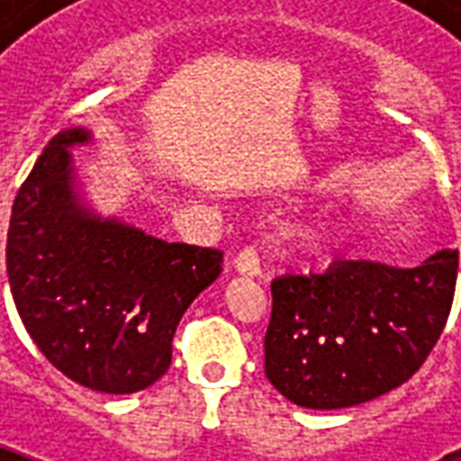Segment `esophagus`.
I'll list each match as a JSON object with an SVG mask.
<instances>
[{
	"mask_svg": "<svg viewBox=\"0 0 461 461\" xmlns=\"http://www.w3.org/2000/svg\"><path fill=\"white\" fill-rule=\"evenodd\" d=\"M233 267L235 272H240L245 277H260L263 275V270H260V258H258L255 248H243L240 253L235 255Z\"/></svg>",
	"mask_w": 461,
	"mask_h": 461,
	"instance_id": "obj_1",
	"label": "esophagus"
}]
</instances>
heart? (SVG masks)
Returning a JSON list of instances; mask_svg holds the SVG:
<instances>
[{"instance_id":"obj_1","label":"heart","mask_w":461,"mask_h":461,"mask_svg":"<svg viewBox=\"0 0 461 461\" xmlns=\"http://www.w3.org/2000/svg\"><path fill=\"white\" fill-rule=\"evenodd\" d=\"M339 235V223L334 221H307L294 230V240L302 250H321Z\"/></svg>"}]
</instances>
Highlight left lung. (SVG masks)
Wrapping results in <instances>:
<instances>
[{"mask_svg":"<svg viewBox=\"0 0 461 461\" xmlns=\"http://www.w3.org/2000/svg\"><path fill=\"white\" fill-rule=\"evenodd\" d=\"M456 250L418 267L337 260L272 280L265 375L294 405L339 410L408 381L438 344L455 300Z\"/></svg>","mask_w":461,"mask_h":461,"instance_id":"left-lung-1","label":"left lung"}]
</instances>
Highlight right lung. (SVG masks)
<instances>
[{"instance_id": "1", "label": "right lung", "mask_w": 461, "mask_h": 461, "mask_svg": "<svg viewBox=\"0 0 461 461\" xmlns=\"http://www.w3.org/2000/svg\"><path fill=\"white\" fill-rule=\"evenodd\" d=\"M90 140L86 127L63 130L33 164L12 208L6 275L39 351L70 381L124 395L167 373L174 331L223 253L97 216L70 154Z\"/></svg>"}]
</instances>
